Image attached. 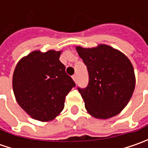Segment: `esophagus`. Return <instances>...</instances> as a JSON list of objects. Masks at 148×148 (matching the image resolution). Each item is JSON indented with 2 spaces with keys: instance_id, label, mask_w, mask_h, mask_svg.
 <instances>
[{
  "instance_id": "1",
  "label": "esophagus",
  "mask_w": 148,
  "mask_h": 148,
  "mask_svg": "<svg viewBox=\"0 0 148 148\" xmlns=\"http://www.w3.org/2000/svg\"><path fill=\"white\" fill-rule=\"evenodd\" d=\"M72 79L74 80V82H77V75H73V76H72Z\"/></svg>"
}]
</instances>
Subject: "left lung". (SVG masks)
<instances>
[{"label": "left lung", "mask_w": 148, "mask_h": 148, "mask_svg": "<svg viewBox=\"0 0 148 148\" xmlns=\"http://www.w3.org/2000/svg\"><path fill=\"white\" fill-rule=\"evenodd\" d=\"M77 51L87 67L89 82L78 87L88 113L96 119H106L123 110L135 88L134 67L128 58L110 46Z\"/></svg>", "instance_id": "obj_1"}]
</instances>
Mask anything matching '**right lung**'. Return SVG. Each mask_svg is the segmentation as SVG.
Segmentation results:
<instances>
[{
  "mask_svg": "<svg viewBox=\"0 0 148 148\" xmlns=\"http://www.w3.org/2000/svg\"><path fill=\"white\" fill-rule=\"evenodd\" d=\"M61 52H32L13 74V90L20 106L39 121H50L64 108L66 96L76 84L59 61Z\"/></svg>",
  "mask_w": 148,
  "mask_h": 148,
  "instance_id": "right-lung-1",
  "label": "right lung"
}]
</instances>
